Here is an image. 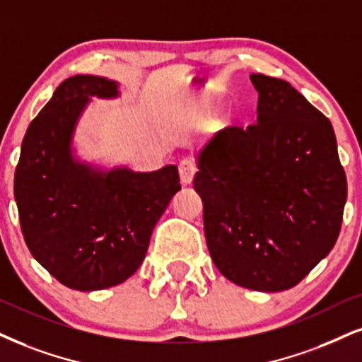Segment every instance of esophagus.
<instances>
[{
	"label": "esophagus",
	"instance_id": "34e87169",
	"mask_svg": "<svg viewBox=\"0 0 362 362\" xmlns=\"http://www.w3.org/2000/svg\"><path fill=\"white\" fill-rule=\"evenodd\" d=\"M196 171H198V166H196L193 159H182L180 163V176L182 185H189L193 181Z\"/></svg>",
	"mask_w": 362,
	"mask_h": 362
}]
</instances>
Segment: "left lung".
Listing matches in <instances>:
<instances>
[{"instance_id": "1", "label": "left lung", "mask_w": 362, "mask_h": 362, "mask_svg": "<svg viewBox=\"0 0 362 362\" xmlns=\"http://www.w3.org/2000/svg\"><path fill=\"white\" fill-rule=\"evenodd\" d=\"M258 119L225 127L199 154L209 255L240 287H296L337 242L347 180L331 120L288 82L253 74Z\"/></svg>"}]
</instances>
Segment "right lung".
Returning <instances> with one entry per match:
<instances>
[{"mask_svg": "<svg viewBox=\"0 0 362 362\" xmlns=\"http://www.w3.org/2000/svg\"><path fill=\"white\" fill-rule=\"evenodd\" d=\"M88 95L115 97L117 83L93 75L64 80L26 129L15 171L31 255L60 284L87 292L122 284L139 269L156 223L181 189L176 166L97 174L75 163L70 137Z\"/></svg>", "mask_w": 362, "mask_h": 362, "instance_id": "add662e5", "label": "right lung"}]
</instances>
